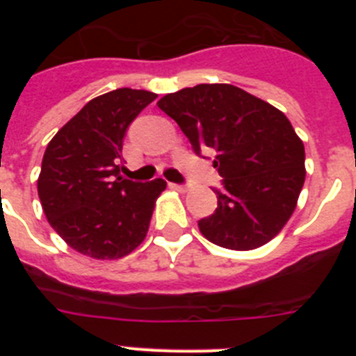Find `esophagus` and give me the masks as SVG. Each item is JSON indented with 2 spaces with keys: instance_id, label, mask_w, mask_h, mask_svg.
Segmentation results:
<instances>
[{
  "instance_id": "34e87169",
  "label": "esophagus",
  "mask_w": 356,
  "mask_h": 356,
  "mask_svg": "<svg viewBox=\"0 0 356 356\" xmlns=\"http://www.w3.org/2000/svg\"><path fill=\"white\" fill-rule=\"evenodd\" d=\"M169 185H171V188L178 191V193H187V191H188L187 185H180V184H169Z\"/></svg>"
}]
</instances>
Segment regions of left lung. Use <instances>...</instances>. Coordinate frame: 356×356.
Segmentation results:
<instances>
[{
    "label": "left lung",
    "mask_w": 356,
    "mask_h": 356,
    "mask_svg": "<svg viewBox=\"0 0 356 356\" xmlns=\"http://www.w3.org/2000/svg\"><path fill=\"white\" fill-rule=\"evenodd\" d=\"M159 108L178 122L193 149L217 151L225 178L203 237L226 250L260 248L291 219L305 184V146L273 105L229 83H200L165 94Z\"/></svg>",
    "instance_id": "1"
}]
</instances>
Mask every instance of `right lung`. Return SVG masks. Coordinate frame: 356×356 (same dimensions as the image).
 <instances>
[{"label":"right lung","instance_id":"add662e5","mask_svg":"<svg viewBox=\"0 0 356 356\" xmlns=\"http://www.w3.org/2000/svg\"><path fill=\"white\" fill-rule=\"evenodd\" d=\"M155 92L115 89L90 99L49 140L37 191L67 246L97 260L121 259L146 238L162 178L139 184L121 171L122 139Z\"/></svg>","mask_w":356,"mask_h":356}]
</instances>
